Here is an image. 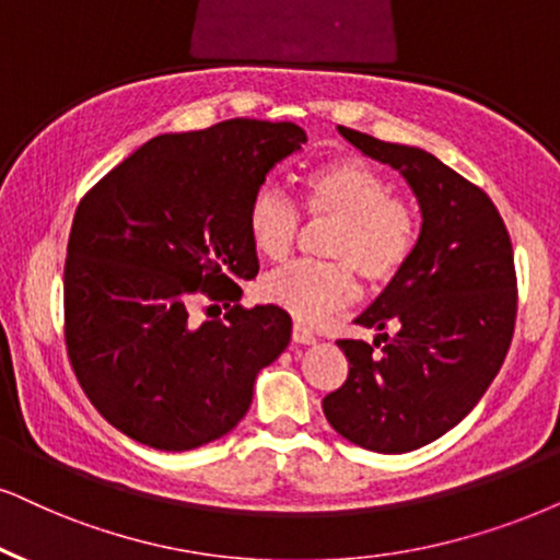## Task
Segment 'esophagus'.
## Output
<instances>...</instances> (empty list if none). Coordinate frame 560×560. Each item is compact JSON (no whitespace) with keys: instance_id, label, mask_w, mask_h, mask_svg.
Listing matches in <instances>:
<instances>
[{"instance_id":"1","label":"esophagus","mask_w":560,"mask_h":560,"mask_svg":"<svg viewBox=\"0 0 560 560\" xmlns=\"http://www.w3.org/2000/svg\"><path fill=\"white\" fill-rule=\"evenodd\" d=\"M292 338L296 343H315V332L313 328H307V325L296 320L294 328H292Z\"/></svg>"}]
</instances>
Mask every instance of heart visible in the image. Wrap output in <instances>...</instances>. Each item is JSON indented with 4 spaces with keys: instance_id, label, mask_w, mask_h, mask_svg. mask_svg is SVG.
<instances>
[{
    "instance_id": "b5f03b06",
    "label": "heart",
    "mask_w": 560,
    "mask_h": 560,
    "mask_svg": "<svg viewBox=\"0 0 560 560\" xmlns=\"http://www.w3.org/2000/svg\"><path fill=\"white\" fill-rule=\"evenodd\" d=\"M302 207L310 217L336 219L328 256L292 260L260 281L268 302L307 323L325 320L357 296V276L385 287L408 266L421 235V219L408 198L395 196L387 175L362 158L323 162L302 178ZM256 253L281 260L292 250L300 211L271 186L258 188L245 211Z\"/></svg>"
}]
</instances>
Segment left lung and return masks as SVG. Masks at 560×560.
I'll use <instances>...</instances> for the list:
<instances>
[{"instance_id": "1", "label": "left lung", "mask_w": 560, "mask_h": 560, "mask_svg": "<svg viewBox=\"0 0 560 560\" xmlns=\"http://www.w3.org/2000/svg\"><path fill=\"white\" fill-rule=\"evenodd\" d=\"M338 131L398 170L423 222L408 266L357 317L380 330L374 343L338 341L349 377L323 413L359 447L400 455L457 427L504 364L516 320L512 240L491 198L434 154Z\"/></svg>"}]
</instances>
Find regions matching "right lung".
<instances>
[{"label":"right lung","mask_w":560,"mask_h":560,"mask_svg":"<svg viewBox=\"0 0 560 560\" xmlns=\"http://www.w3.org/2000/svg\"><path fill=\"white\" fill-rule=\"evenodd\" d=\"M304 141L296 124L256 118L162 133L84 194L63 264V338L84 395L126 436L165 452L224 436L289 346L287 310H245L237 281L258 273L247 203ZM203 295L224 318L195 320Z\"/></svg>","instance_id":"obj_1"}]
</instances>
